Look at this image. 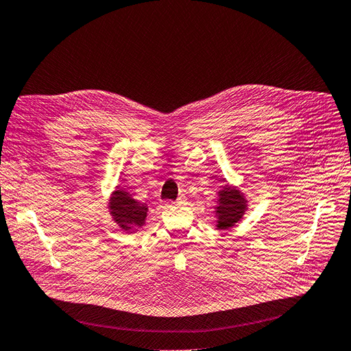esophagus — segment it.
<instances>
[{
  "instance_id": "34e87169",
  "label": "esophagus",
  "mask_w": 351,
  "mask_h": 351,
  "mask_svg": "<svg viewBox=\"0 0 351 351\" xmlns=\"http://www.w3.org/2000/svg\"><path fill=\"white\" fill-rule=\"evenodd\" d=\"M176 204L178 205H186V198L184 195H180L178 199H176Z\"/></svg>"
}]
</instances>
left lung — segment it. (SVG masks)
Masks as SVG:
<instances>
[{
  "mask_svg": "<svg viewBox=\"0 0 351 351\" xmlns=\"http://www.w3.org/2000/svg\"><path fill=\"white\" fill-rule=\"evenodd\" d=\"M214 214L217 217V230H228L234 227L249 208V201L237 188L226 184L217 192Z\"/></svg>",
  "mask_w": 351,
  "mask_h": 351,
  "instance_id": "8db88e82",
  "label": "left lung"
}]
</instances>
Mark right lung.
<instances>
[{
    "mask_svg": "<svg viewBox=\"0 0 351 351\" xmlns=\"http://www.w3.org/2000/svg\"><path fill=\"white\" fill-rule=\"evenodd\" d=\"M110 215L123 231L134 232L146 224L147 205L134 199L125 188L117 186L108 202Z\"/></svg>",
    "mask_w": 351,
    "mask_h": 351,
    "instance_id": "1",
    "label": "right lung"
}]
</instances>
